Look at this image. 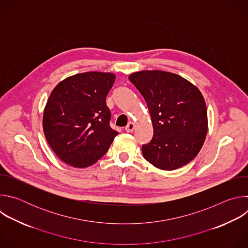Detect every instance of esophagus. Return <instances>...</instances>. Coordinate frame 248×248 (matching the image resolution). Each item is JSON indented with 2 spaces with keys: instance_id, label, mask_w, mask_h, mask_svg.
<instances>
[{
  "instance_id": "1",
  "label": "esophagus",
  "mask_w": 248,
  "mask_h": 248,
  "mask_svg": "<svg viewBox=\"0 0 248 248\" xmlns=\"http://www.w3.org/2000/svg\"><path fill=\"white\" fill-rule=\"evenodd\" d=\"M134 128H135V124H134L133 122H129V123L127 124V125L125 126V131H127V132H132V131L134 130Z\"/></svg>"
}]
</instances>
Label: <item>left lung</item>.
Masks as SVG:
<instances>
[{
	"mask_svg": "<svg viewBox=\"0 0 248 248\" xmlns=\"http://www.w3.org/2000/svg\"><path fill=\"white\" fill-rule=\"evenodd\" d=\"M146 101L153 138L142 146L146 161L172 170L192 161L208 131L207 108L200 90L183 77L164 70H141L128 77Z\"/></svg>",
	"mask_w": 248,
	"mask_h": 248,
	"instance_id": "left-lung-1",
	"label": "left lung"
}]
</instances>
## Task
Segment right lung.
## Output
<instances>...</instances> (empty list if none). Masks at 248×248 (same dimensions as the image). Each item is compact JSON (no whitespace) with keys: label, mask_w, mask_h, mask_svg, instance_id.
Returning a JSON list of instances; mask_svg holds the SVG:
<instances>
[{"label":"right lung","mask_w":248,"mask_h":248,"mask_svg":"<svg viewBox=\"0 0 248 248\" xmlns=\"http://www.w3.org/2000/svg\"><path fill=\"white\" fill-rule=\"evenodd\" d=\"M116 80L112 73L88 72L68 77L51 92L43 130L55 154L75 168H87L108 151L118 132L109 123L106 97Z\"/></svg>","instance_id":"right-lung-1"}]
</instances>
